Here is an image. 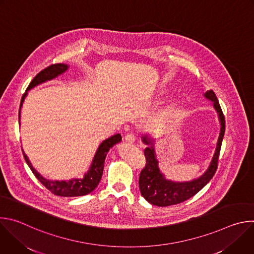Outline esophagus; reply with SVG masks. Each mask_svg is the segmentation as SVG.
Listing matches in <instances>:
<instances>
[{"label": "esophagus", "mask_w": 254, "mask_h": 254, "mask_svg": "<svg viewBox=\"0 0 254 254\" xmlns=\"http://www.w3.org/2000/svg\"><path fill=\"white\" fill-rule=\"evenodd\" d=\"M125 140L128 143H133L135 141V137H134L133 134H127V135H126Z\"/></svg>", "instance_id": "obj_1"}]
</instances>
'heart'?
Wrapping results in <instances>:
<instances>
[{"label": "heart", "mask_w": 254, "mask_h": 254, "mask_svg": "<svg viewBox=\"0 0 254 254\" xmlns=\"http://www.w3.org/2000/svg\"><path fill=\"white\" fill-rule=\"evenodd\" d=\"M166 88H162L159 90V94H163L166 92ZM180 104V98L178 95H172L170 96L164 103L163 107L160 110V112L158 113L157 117H156V120H163L165 119L166 117L170 116L176 108L179 106Z\"/></svg>", "instance_id": "heart-1"}]
</instances>
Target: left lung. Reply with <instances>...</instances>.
Masks as SVG:
<instances>
[{
  "label": "left lung",
  "mask_w": 254,
  "mask_h": 254,
  "mask_svg": "<svg viewBox=\"0 0 254 254\" xmlns=\"http://www.w3.org/2000/svg\"><path fill=\"white\" fill-rule=\"evenodd\" d=\"M203 95L206 99L213 102V107L220 123V132L211 162L201 176L191 181H185V182H176V181L167 179L159 167L154 137L148 134L141 136V141L147 144V148L144 150L147 164L140 172L138 187L141 196L153 205L166 207L182 203L190 199L209 183V181L213 178L216 172L217 162H218L221 143L225 132V119L214 91L208 90Z\"/></svg>",
  "instance_id": "left-lung-1"
}]
</instances>
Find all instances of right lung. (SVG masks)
I'll list each match as a JSON object with an SVG mask.
<instances>
[{
  "instance_id": "right-lung-1",
  "label": "right lung",
  "mask_w": 254,
  "mask_h": 254,
  "mask_svg": "<svg viewBox=\"0 0 254 254\" xmlns=\"http://www.w3.org/2000/svg\"><path fill=\"white\" fill-rule=\"evenodd\" d=\"M68 68H69V66L67 64H54V65H51V66L45 68L44 70H42L40 72V73H38L34 77V79L29 84L26 92L24 93V95L21 99L20 111H19V122H20V116H21L20 115L21 107L23 105V102H24L26 96L28 95V91L31 90L32 88H34L35 86H37L41 83H44L46 81L52 80V79L58 77L59 75L65 73V72L68 70ZM121 140H122V135L120 133H117L111 137L104 139L98 146V148L95 152V155L92 159L91 165H90L88 171L84 174L83 178H81V179L74 178V179H71L68 181H65V180L52 181V180L44 178L40 173H38L37 170H36L32 166L29 158L27 157V155L25 154L23 149H22V152H23V156H24V159H25L27 165L29 166V168L31 169V171L33 172L35 177L37 178L42 183V185H44L50 192H52L56 196H61V197H78V196H84V195L91 193L97 187L99 181L102 177L104 161H105L106 155L114 146H116L117 143L121 142Z\"/></svg>"
}]
</instances>
